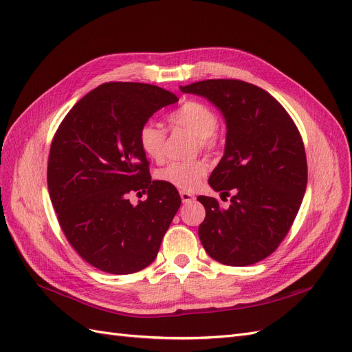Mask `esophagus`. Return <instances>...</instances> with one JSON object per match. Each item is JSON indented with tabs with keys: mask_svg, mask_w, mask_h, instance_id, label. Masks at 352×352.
<instances>
[{
	"mask_svg": "<svg viewBox=\"0 0 352 352\" xmlns=\"http://www.w3.org/2000/svg\"><path fill=\"white\" fill-rule=\"evenodd\" d=\"M180 198H182V202H190V201H194L195 198H194V195L190 194V192H186V190H180Z\"/></svg>",
	"mask_w": 352,
	"mask_h": 352,
	"instance_id": "obj_1",
	"label": "esophagus"
}]
</instances>
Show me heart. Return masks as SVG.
<instances>
[{"label":"heart","mask_w":352,"mask_h":352,"mask_svg":"<svg viewBox=\"0 0 352 352\" xmlns=\"http://www.w3.org/2000/svg\"><path fill=\"white\" fill-rule=\"evenodd\" d=\"M172 127H184L197 136L198 145L204 150H214L217 145V114L207 104L199 101H185L180 107L168 114ZM138 144L142 153L155 163H163L166 157L167 133L158 124L145 122L138 132ZM208 170L204 160L195 158L188 162H173L157 173L158 180L177 189H194Z\"/></svg>","instance_id":"b5f03b06"}]
</instances>
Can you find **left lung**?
I'll use <instances>...</instances> for the list:
<instances>
[{
	"mask_svg": "<svg viewBox=\"0 0 352 352\" xmlns=\"http://www.w3.org/2000/svg\"><path fill=\"white\" fill-rule=\"evenodd\" d=\"M180 91L211 101L228 127L225 155L208 184L221 199L230 197V206L198 197L206 208L198 228L202 247L226 265L258 263L279 247L301 207L307 157L300 131L280 102L252 83L207 79Z\"/></svg>",
	"mask_w": 352,
	"mask_h": 352,
	"instance_id": "obj_1",
	"label": "left lung"
}]
</instances>
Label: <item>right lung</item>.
<instances>
[{
    "mask_svg": "<svg viewBox=\"0 0 352 352\" xmlns=\"http://www.w3.org/2000/svg\"><path fill=\"white\" fill-rule=\"evenodd\" d=\"M175 94L109 82L73 105L52 138L47 182L60 228L80 257L105 273L150 265L180 207L175 186L151 180L140 127ZM147 192L133 206L131 193Z\"/></svg>",
    "mask_w": 352,
    "mask_h": 352,
    "instance_id": "right-lung-1",
    "label": "right lung"
}]
</instances>
